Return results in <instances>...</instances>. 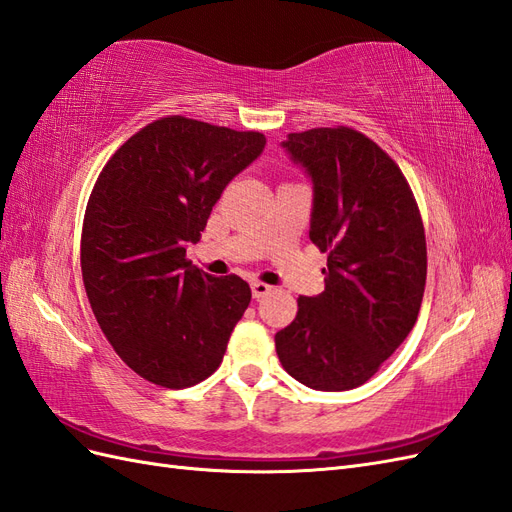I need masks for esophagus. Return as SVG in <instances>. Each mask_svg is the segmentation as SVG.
Wrapping results in <instances>:
<instances>
[{"label": "esophagus", "instance_id": "1", "mask_svg": "<svg viewBox=\"0 0 512 512\" xmlns=\"http://www.w3.org/2000/svg\"><path fill=\"white\" fill-rule=\"evenodd\" d=\"M270 285H266V283H259V281H253L251 283V291H253V298H264V296H268L270 294Z\"/></svg>", "mask_w": 512, "mask_h": 512}]
</instances>
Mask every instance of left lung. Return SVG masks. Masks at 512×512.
I'll use <instances>...</instances> for the list:
<instances>
[{"label": "left lung", "instance_id": "8db88e82", "mask_svg": "<svg viewBox=\"0 0 512 512\" xmlns=\"http://www.w3.org/2000/svg\"><path fill=\"white\" fill-rule=\"evenodd\" d=\"M313 182L309 238L328 253L326 289L300 296L276 332L283 369L313 390L362 386L412 332L427 242L397 163L358 130L313 128L281 143Z\"/></svg>", "mask_w": 512, "mask_h": 512}]
</instances>
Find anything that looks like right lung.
Returning a JSON list of instances; mask_svg holds the SVG:
<instances>
[{
  "mask_svg": "<svg viewBox=\"0 0 512 512\" xmlns=\"http://www.w3.org/2000/svg\"><path fill=\"white\" fill-rule=\"evenodd\" d=\"M266 148L261 133L160 118L100 171L87 201L81 272L100 330L143 379L188 388L223 362L251 287L186 259L225 186Z\"/></svg>",
  "mask_w": 512,
  "mask_h": 512,
  "instance_id": "right-lung-1",
  "label": "right lung"
}]
</instances>
